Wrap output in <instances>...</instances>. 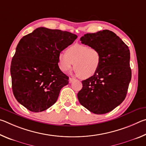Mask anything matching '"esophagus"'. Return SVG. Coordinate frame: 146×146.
I'll return each mask as SVG.
<instances>
[{
  "mask_svg": "<svg viewBox=\"0 0 146 146\" xmlns=\"http://www.w3.org/2000/svg\"><path fill=\"white\" fill-rule=\"evenodd\" d=\"M73 80H75V79H74V78H69V82H70V83L72 82Z\"/></svg>",
  "mask_w": 146,
  "mask_h": 146,
  "instance_id": "obj_1",
  "label": "esophagus"
}]
</instances>
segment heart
<instances>
[{"instance_id": "obj_1", "label": "heart", "mask_w": 146, "mask_h": 146, "mask_svg": "<svg viewBox=\"0 0 146 146\" xmlns=\"http://www.w3.org/2000/svg\"><path fill=\"white\" fill-rule=\"evenodd\" d=\"M102 58L97 48L80 44H75L66 49L65 54H60L58 66L60 70L66 72L73 64L75 73L82 78L94 76L99 69Z\"/></svg>"}]
</instances>
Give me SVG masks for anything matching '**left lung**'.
<instances>
[{
  "label": "left lung",
  "mask_w": 146,
  "mask_h": 146,
  "mask_svg": "<svg viewBox=\"0 0 146 146\" xmlns=\"http://www.w3.org/2000/svg\"><path fill=\"white\" fill-rule=\"evenodd\" d=\"M80 41L97 48L102 61L95 75L82 81V88L77 94L78 101L95 114H105L119 106L126 97L131 79L129 48L108 29L85 34Z\"/></svg>",
  "instance_id": "obj_1"
}]
</instances>
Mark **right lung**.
Here are the masks:
<instances>
[{
  "instance_id": "add662e5",
  "label": "right lung",
  "mask_w": 146,
  "mask_h": 146,
  "mask_svg": "<svg viewBox=\"0 0 146 146\" xmlns=\"http://www.w3.org/2000/svg\"><path fill=\"white\" fill-rule=\"evenodd\" d=\"M76 38L68 31L40 27L21 39L10 68L12 90L21 104L37 113L56 102L69 82L58 68V55Z\"/></svg>"
}]
</instances>
